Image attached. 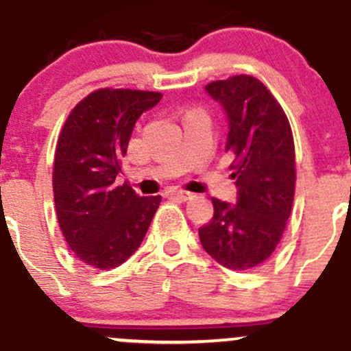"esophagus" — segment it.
Segmentation results:
<instances>
[{"mask_svg":"<svg viewBox=\"0 0 351 351\" xmlns=\"http://www.w3.org/2000/svg\"><path fill=\"white\" fill-rule=\"evenodd\" d=\"M168 195L171 198H178V200H190V198L193 197V193L190 192H185V190H169Z\"/></svg>","mask_w":351,"mask_h":351,"instance_id":"1","label":"esophagus"}]
</instances>
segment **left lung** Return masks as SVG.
I'll use <instances>...</instances> for the list:
<instances>
[{"label": "left lung", "instance_id": "obj_1", "mask_svg": "<svg viewBox=\"0 0 351 351\" xmlns=\"http://www.w3.org/2000/svg\"><path fill=\"white\" fill-rule=\"evenodd\" d=\"M228 117L226 153L232 154L236 204L212 198L214 217L198 229L204 250L229 270L267 261L280 243L295 190L290 123L256 77L239 74L205 86Z\"/></svg>", "mask_w": 351, "mask_h": 351}]
</instances>
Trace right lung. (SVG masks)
Returning a JSON list of instances; mask_svg holds the SVG:
<instances>
[{"label": "right lung", "instance_id": "add662e5", "mask_svg": "<svg viewBox=\"0 0 351 351\" xmlns=\"http://www.w3.org/2000/svg\"><path fill=\"white\" fill-rule=\"evenodd\" d=\"M161 98L105 88L81 100L62 127L52 176L56 212L69 247L90 267L110 270L129 260L158 210L161 197L117 186V176L137 119Z\"/></svg>", "mask_w": 351, "mask_h": 351}]
</instances>
